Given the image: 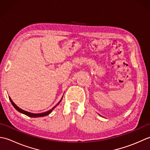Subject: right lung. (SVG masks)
Returning <instances> with one entry per match:
<instances>
[{
    "mask_svg": "<svg viewBox=\"0 0 150 150\" xmlns=\"http://www.w3.org/2000/svg\"><path fill=\"white\" fill-rule=\"evenodd\" d=\"M9 100H10V101H11V104H12V105L13 106V107L15 108L16 110H17L18 112H20V113H23V114H24V115H27V116H28V117H44V116H46V115H48L52 112V111H53V110L54 109V108H55L57 105H58L60 103V101H61V100H62V98H61V100H60L59 102V103L57 104L56 106H54L52 109H51V110H50L49 111H46V112H44V113H30V112H28V111H24V110H22V109H21L20 108H18L17 105H16L12 101V100H11V98L9 97Z\"/></svg>",
    "mask_w": 150,
    "mask_h": 150,
    "instance_id": "1",
    "label": "right lung"
}]
</instances>
